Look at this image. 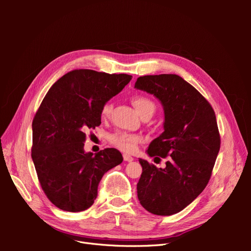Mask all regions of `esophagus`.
<instances>
[{
	"label": "esophagus",
	"mask_w": 251,
	"mask_h": 251,
	"mask_svg": "<svg viewBox=\"0 0 251 251\" xmlns=\"http://www.w3.org/2000/svg\"><path fill=\"white\" fill-rule=\"evenodd\" d=\"M124 160L126 162H132L134 160V158L127 154H124Z\"/></svg>",
	"instance_id": "obj_1"
}]
</instances>
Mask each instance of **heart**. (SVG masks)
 Masks as SVG:
<instances>
[{"label": "heart", "mask_w": 251, "mask_h": 251, "mask_svg": "<svg viewBox=\"0 0 251 251\" xmlns=\"http://www.w3.org/2000/svg\"><path fill=\"white\" fill-rule=\"evenodd\" d=\"M133 104L140 115L149 110L155 111V103L148 97L135 96L133 98ZM111 111H112V103L111 102L104 103L100 111L101 117L108 118L110 116ZM109 140L114 147H116L124 151H126V153H132V151H134L136 149H137V146L141 142L142 138L141 136L136 135V134H131L126 132H117L115 134L111 135Z\"/></svg>", "instance_id": "b5f03b06"}]
</instances>
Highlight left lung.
<instances>
[{
	"instance_id": "1",
	"label": "left lung",
	"mask_w": 251,
	"mask_h": 251,
	"mask_svg": "<svg viewBox=\"0 0 251 251\" xmlns=\"http://www.w3.org/2000/svg\"><path fill=\"white\" fill-rule=\"evenodd\" d=\"M135 88L153 94L164 110V132L151 142V157H170L164 169L139 159L140 204L158 216L184 209L206 187L220 150L216 114L191 83L176 74L140 76Z\"/></svg>"
}]
</instances>
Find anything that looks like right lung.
<instances>
[{"mask_svg": "<svg viewBox=\"0 0 251 251\" xmlns=\"http://www.w3.org/2000/svg\"><path fill=\"white\" fill-rule=\"evenodd\" d=\"M131 75L89 69L65 74L49 89L32 121L31 157L40 184L59 209L77 212L94 203L98 184L123 162L116 149L86 153V131L101 124V108Z\"/></svg>", "mask_w": 251, "mask_h": 251, "instance_id": "right-lung-1", "label": "right lung"}]
</instances>
